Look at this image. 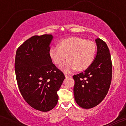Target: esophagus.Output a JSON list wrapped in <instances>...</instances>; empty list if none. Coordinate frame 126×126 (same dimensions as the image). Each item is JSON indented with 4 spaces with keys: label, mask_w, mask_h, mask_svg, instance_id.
Here are the masks:
<instances>
[{
    "label": "esophagus",
    "mask_w": 126,
    "mask_h": 126,
    "mask_svg": "<svg viewBox=\"0 0 126 126\" xmlns=\"http://www.w3.org/2000/svg\"><path fill=\"white\" fill-rule=\"evenodd\" d=\"M65 77H66V78H70V77H71V76H70V75H67V74H65Z\"/></svg>",
    "instance_id": "esophagus-1"
}]
</instances>
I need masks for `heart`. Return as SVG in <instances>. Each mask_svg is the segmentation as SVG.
<instances>
[{
    "mask_svg": "<svg viewBox=\"0 0 126 126\" xmlns=\"http://www.w3.org/2000/svg\"><path fill=\"white\" fill-rule=\"evenodd\" d=\"M96 47L93 42L86 41L78 37H71L62 40L60 46L54 44L50 49V57L56 64H60L67 58L69 59L60 66L63 71L71 72L77 68L83 70L90 66L94 59Z\"/></svg>",
    "mask_w": 126,
    "mask_h": 126,
    "instance_id": "1",
    "label": "heart"
}]
</instances>
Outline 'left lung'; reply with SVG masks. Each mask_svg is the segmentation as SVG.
I'll list each match as a JSON object with an SVG mask.
<instances>
[{
  "instance_id": "8db88e82",
  "label": "left lung",
  "mask_w": 126,
  "mask_h": 126,
  "mask_svg": "<svg viewBox=\"0 0 126 126\" xmlns=\"http://www.w3.org/2000/svg\"><path fill=\"white\" fill-rule=\"evenodd\" d=\"M97 53L84 72L73 76L75 101L80 107L89 109L104 99L110 86L112 62L108 46L100 38L95 39Z\"/></svg>"
}]
</instances>
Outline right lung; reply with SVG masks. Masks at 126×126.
<instances>
[{
    "label": "right lung",
    "instance_id": "right-lung-1",
    "mask_svg": "<svg viewBox=\"0 0 126 126\" xmlns=\"http://www.w3.org/2000/svg\"><path fill=\"white\" fill-rule=\"evenodd\" d=\"M53 39L51 34L33 36L19 47L15 56L16 78L22 96L30 106L43 112L57 104V92L65 79L50 57Z\"/></svg>",
    "mask_w": 126,
    "mask_h": 126
}]
</instances>
